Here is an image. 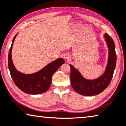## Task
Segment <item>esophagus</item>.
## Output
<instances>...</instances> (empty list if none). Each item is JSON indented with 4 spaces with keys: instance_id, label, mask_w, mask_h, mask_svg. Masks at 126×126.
Wrapping results in <instances>:
<instances>
[{
    "instance_id": "34e87169",
    "label": "esophagus",
    "mask_w": 126,
    "mask_h": 126,
    "mask_svg": "<svg viewBox=\"0 0 126 126\" xmlns=\"http://www.w3.org/2000/svg\"><path fill=\"white\" fill-rule=\"evenodd\" d=\"M64 58H65V59H68V58H70V55H68V54H65Z\"/></svg>"
}]
</instances>
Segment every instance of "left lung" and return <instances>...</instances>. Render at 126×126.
<instances>
[{
	"label": "left lung",
	"mask_w": 126,
	"mask_h": 126,
	"mask_svg": "<svg viewBox=\"0 0 126 126\" xmlns=\"http://www.w3.org/2000/svg\"><path fill=\"white\" fill-rule=\"evenodd\" d=\"M105 41L109 49L108 61L103 74L96 79H87L73 65L71 67V83L73 89L79 94L84 96L98 95L109 86L112 78L116 63L115 46L112 39L105 33Z\"/></svg>",
	"instance_id": "1"
}]
</instances>
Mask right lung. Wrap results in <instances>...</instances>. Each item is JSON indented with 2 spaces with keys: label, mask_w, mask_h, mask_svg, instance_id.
I'll return each instance as SVG.
<instances>
[{
  "label": "right lung",
  "mask_w": 126,
  "mask_h": 126,
  "mask_svg": "<svg viewBox=\"0 0 126 126\" xmlns=\"http://www.w3.org/2000/svg\"><path fill=\"white\" fill-rule=\"evenodd\" d=\"M17 33L12 40L8 54V66L12 80L19 89L28 94L36 95L45 93L50 87L52 75L65 61L63 58H58L33 74H26L19 71L14 66L11 55L12 46Z\"/></svg>",
  "instance_id": "obj_1"
}]
</instances>
